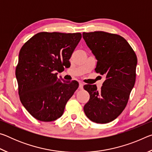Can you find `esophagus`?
Listing matches in <instances>:
<instances>
[{"mask_svg": "<svg viewBox=\"0 0 152 152\" xmlns=\"http://www.w3.org/2000/svg\"><path fill=\"white\" fill-rule=\"evenodd\" d=\"M83 86H84V84L82 83V82H79V88L80 89H83Z\"/></svg>", "mask_w": 152, "mask_h": 152, "instance_id": "esophagus-1", "label": "esophagus"}]
</instances>
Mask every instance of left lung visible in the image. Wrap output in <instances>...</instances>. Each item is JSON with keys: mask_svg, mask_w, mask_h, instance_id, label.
Segmentation results:
<instances>
[{"mask_svg": "<svg viewBox=\"0 0 152 152\" xmlns=\"http://www.w3.org/2000/svg\"><path fill=\"white\" fill-rule=\"evenodd\" d=\"M86 45L97 60L95 71L106 77L101 91L86 84L90 99L84 105L86 117L96 123L115 120L125 109L136 77L137 56L121 36L104 31L82 33Z\"/></svg>", "mask_w": 152, "mask_h": 152, "instance_id": "8db88e82", "label": "left lung"}]
</instances>
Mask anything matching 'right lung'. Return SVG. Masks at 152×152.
<instances>
[{
  "instance_id": "obj_1",
  "label": "right lung",
  "mask_w": 152,
  "mask_h": 152,
  "mask_svg": "<svg viewBox=\"0 0 152 152\" xmlns=\"http://www.w3.org/2000/svg\"><path fill=\"white\" fill-rule=\"evenodd\" d=\"M80 33L40 32L22 46L16 67L20 101L36 119L53 121L63 115L78 82L58 78L70 64Z\"/></svg>"
}]
</instances>
